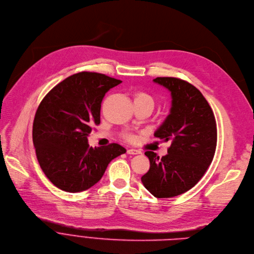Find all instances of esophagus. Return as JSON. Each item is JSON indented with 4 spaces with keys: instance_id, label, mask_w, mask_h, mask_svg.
<instances>
[{
    "instance_id": "obj_1",
    "label": "esophagus",
    "mask_w": 254,
    "mask_h": 254,
    "mask_svg": "<svg viewBox=\"0 0 254 254\" xmlns=\"http://www.w3.org/2000/svg\"><path fill=\"white\" fill-rule=\"evenodd\" d=\"M127 153L129 154V155H137V154H141V151L135 150V149H128L127 151Z\"/></svg>"
}]
</instances>
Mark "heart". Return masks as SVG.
<instances>
[{"instance_id": "b5f03b06", "label": "heart", "mask_w": 254, "mask_h": 254, "mask_svg": "<svg viewBox=\"0 0 254 254\" xmlns=\"http://www.w3.org/2000/svg\"><path fill=\"white\" fill-rule=\"evenodd\" d=\"M133 102H134V104L146 103V104H150V105L154 106L153 98L144 91H136L135 92V93L133 94ZM124 137H125V140H127V142H131L133 140V135L129 132L125 133Z\"/></svg>"}]
</instances>
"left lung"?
<instances>
[{
	"mask_svg": "<svg viewBox=\"0 0 254 254\" xmlns=\"http://www.w3.org/2000/svg\"><path fill=\"white\" fill-rule=\"evenodd\" d=\"M154 82L172 95L170 114L155 132L170 142L168 154L160 158L147 151L150 169L142 176L145 188L158 198L173 197L191 190L211 165L217 147L214 112L193 85L174 77H158Z\"/></svg>",
	"mask_w": 254,
	"mask_h": 254,
	"instance_id": "obj_1",
	"label": "left lung"
}]
</instances>
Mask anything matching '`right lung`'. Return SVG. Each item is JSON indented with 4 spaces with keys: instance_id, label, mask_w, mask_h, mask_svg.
Masks as SVG:
<instances>
[{
    "instance_id": "right-lung-1",
    "label": "right lung",
    "mask_w": 254,
    "mask_h": 254,
    "mask_svg": "<svg viewBox=\"0 0 254 254\" xmlns=\"http://www.w3.org/2000/svg\"><path fill=\"white\" fill-rule=\"evenodd\" d=\"M122 81L94 72H81L56 85L41 100L32 139L38 163L50 181L67 192L87 190L103 176L110 161L126 149L111 143L93 149L88 136L100 125L101 103Z\"/></svg>"
}]
</instances>
